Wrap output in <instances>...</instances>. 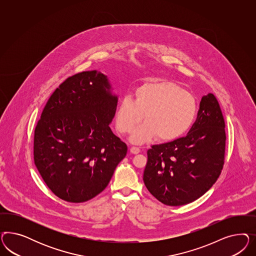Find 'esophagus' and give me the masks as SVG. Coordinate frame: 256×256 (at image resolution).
<instances>
[{
  "instance_id": "esophagus-1",
  "label": "esophagus",
  "mask_w": 256,
  "mask_h": 256,
  "mask_svg": "<svg viewBox=\"0 0 256 256\" xmlns=\"http://www.w3.org/2000/svg\"><path fill=\"white\" fill-rule=\"evenodd\" d=\"M130 152H132V154H139L140 148H136V146H132L130 148Z\"/></svg>"
}]
</instances>
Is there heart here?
Segmentation results:
<instances>
[{
    "mask_svg": "<svg viewBox=\"0 0 256 256\" xmlns=\"http://www.w3.org/2000/svg\"><path fill=\"white\" fill-rule=\"evenodd\" d=\"M197 105L194 96L168 80L148 82L134 92V101L123 98L116 112V126L120 133H130L144 116L146 122L130 136L142 144L156 137L169 142L180 137L194 124Z\"/></svg>",
    "mask_w": 256,
    "mask_h": 256,
    "instance_id": "obj_1",
    "label": "heart"
}]
</instances>
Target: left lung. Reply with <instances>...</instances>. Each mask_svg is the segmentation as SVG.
<instances>
[{
    "label": "left lung",
    "mask_w": 256,
    "mask_h": 256,
    "mask_svg": "<svg viewBox=\"0 0 256 256\" xmlns=\"http://www.w3.org/2000/svg\"><path fill=\"white\" fill-rule=\"evenodd\" d=\"M224 128L216 96H204L186 136L148 150L144 182L149 192L170 206L190 204L206 194L224 167Z\"/></svg>",
    "instance_id": "obj_1"
}]
</instances>
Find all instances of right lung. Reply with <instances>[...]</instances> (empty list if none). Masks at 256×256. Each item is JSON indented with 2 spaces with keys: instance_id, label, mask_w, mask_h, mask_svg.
<instances>
[{
  "instance_id": "1",
  "label": "right lung",
  "mask_w": 256,
  "mask_h": 256,
  "mask_svg": "<svg viewBox=\"0 0 256 256\" xmlns=\"http://www.w3.org/2000/svg\"><path fill=\"white\" fill-rule=\"evenodd\" d=\"M117 102L98 70L68 78L46 102L34 130V160L62 200L84 202L100 194L126 155V144L108 126Z\"/></svg>"
}]
</instances>
